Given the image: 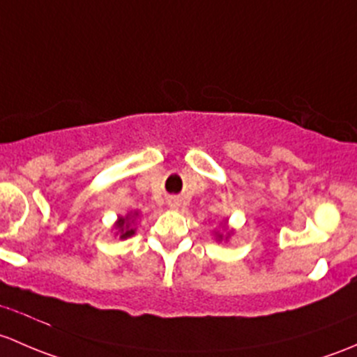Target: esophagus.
<instances>
[{"mask_svg":"<svg viewBox=\"0 0 357 357\" xmlns=\"http://www.w3.org/2000/svg\"><path fill=\"white\" fill-rule=\"evenodd\" d=\"M168 206H170L172 209H178L180 208V199H178V197H172V199H168Z\"/></svg>","mask_w":357,"mask_h":357,"instance_id":"1","label":"esophagus"}]
</instances>
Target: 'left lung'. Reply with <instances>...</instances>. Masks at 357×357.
<instances>
[{"mask_svg":"<svg viewBox=\"0 0 357 357\" xmlns=\"http://www.w3.org/2000/svg\"><path fill=\"white\" fill-rule=\"evenodd\" d=\"M216 235H218V241H222V238H223V234H216Z\"/></svg>","mask_w":357,"mask_h":357,"instance_id":"8db88e82","label":"left lung"}]
</instances>
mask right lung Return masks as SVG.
Instances as JSON below:
<instances>
[{
	"mask_svg": "<svg viewBox=\"0 0 357 357\" xmlns=\"http://www.w3.org/2000/svg\"><path fill=\"white\" fill-rule=\"evenodd\" d=\"M134 216H137V213L127 216H120L119 222H116V229H119L120 238H128L135 234V229H132V223H134Z\"/></svg>",
	"mask_w": 357,
	"mask_h": 357,
	"instance_id": "add662e5",
	"label": "right lung"
}]
</instances>
